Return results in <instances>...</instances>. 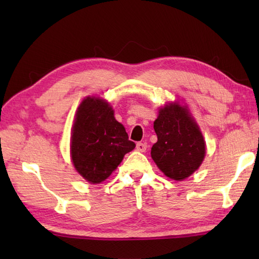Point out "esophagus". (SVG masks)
Returning a JSON list of instances; mask_svg holds the SVG:
<instances>
[{"mask_svg": "<svg viewBox=\"0 0 259 259\" xmlns=\"http://www.w3.org/2000/svg\"><path fill=\"white\" fill-rule=\"evenodd\" d=\"M137 150L140 151V152H145L147 150V145L144 144V142H138V144L136 145Z\"/></svg>", "mask_w": 259, "mask_h": 259, "instance_id": "esophagus-1", "label": "esophagus"}]
</instances>
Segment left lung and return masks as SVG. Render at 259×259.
<instances>
[{
	"instance_id": "left-lung-1",
	"label": "left lung",
	"mask_w": 259,
	"mask_h": 259,
	"mask_svg": "<svg viewBox=\"0 0 259 259\" xmlns=\"http://www.w3.org/2000/svg\"><path fill=\"white\" fill-rule=\"evenodd\" d=\"M158 141L151 157L158 168L174 180H184L196 171L206 153L205 140L185 107L164 106L153 122Z\"/></svg>"
}]
</instances>
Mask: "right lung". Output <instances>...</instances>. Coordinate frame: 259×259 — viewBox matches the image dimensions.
I'll return each instance as SVG.
<instances>
[{
  "instance_id": "add662e5",
  "label": "right lung",
  "mask_w": 259,
  "mask_h": 259,
  "mask_svg": "<svg viewBox=\"0 0 259 259\" xmlns=\"http://www.w3.org/2000/svg\"><path fill=\"white\" fill-rule=\"evenodd\" d=\"M135 147L108 102L90 97L82 101L71 139V157L82 177L92 184L102 183Z\"/></svg>"
}]
</instances>
